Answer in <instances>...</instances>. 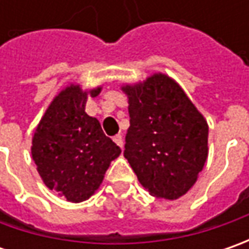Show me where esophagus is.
Listing matches in <instances>:
<instances>
[{
  "label": "esophagus",
  "mask_w": 249,
  "mask_h": 249,
  "mask_svg": "<svg viewBox=\"0 0 249 249\" xmlns=\"http://www.w3.org/2000/svg\"><path fill=\"white\" fill-rule=\"evenodd\" d=\"M113 141H115V142H116V144L119 145L120 148L123 149V137H122L120 134H118V136H115V137H113Z\"/></svg>",
  "instance_id": "esophagus-1"
}]
</instances>
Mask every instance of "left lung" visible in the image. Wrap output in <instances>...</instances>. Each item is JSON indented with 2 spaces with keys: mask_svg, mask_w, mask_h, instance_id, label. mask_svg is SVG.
<instances>
[{
  "mask_svg": "<svg viewBox=\"0 0 249 249\" xmlns=\"http://www.w3.org/2000/svg\"><path fill=\"white\" fill-rule=\"evenodd\" d=\"M129 98L124 158L151 196L177 199L196 184L208 158V123L172 77L154 73L122 86Z\"/></svg>",
  "mask_w": 249,
  "mask_h": 249,
  "instance_id": "left-lung-1",
  "label": "left lung"
}]
</instances>
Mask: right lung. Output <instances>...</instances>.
I'll use <instances>...</instances> for the list:
<instances>
[{"instance_id": "right-lung-1", "label": "right lung", "mask_w": 249, "mask_h": 249, "mask_svg": "<svg viewBox=\"0 0 249 249\" xmlns=\"http://www.w3.org/2000/svg\"><path fill=\"white\" fill-rule=\"evenodd\" d=\"M101 90L65 87L48 105L32 140V157L44 184L69 202L89 199L122 152L100 122L86 113L89 95L97 97Z\"/></svg>"}]
</instances>
